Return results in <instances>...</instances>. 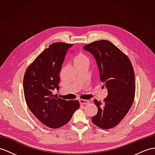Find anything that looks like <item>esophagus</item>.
Segmentation results:
<instances>
[{"label":"esophagus","instance_id":"34e87169","mask_svg":"<svg viewBox=\"0 0 155 155\" xmlns=\"http://www.w3.org/2000/svg\"><path fill=\"white\" fill-rule=\"evenodd\" d=\"M89 100H85V99H80V103L81 104H88L89 103Z\"/></svg>","mask_w":155,"mask_h":155}]
</instances>
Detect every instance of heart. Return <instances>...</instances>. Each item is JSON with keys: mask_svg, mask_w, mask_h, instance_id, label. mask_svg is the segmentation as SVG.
<instances>
[{"mask_svg": "<svg viewBox=\"0 0 155 155\" xmlns=\"http://www.w3.org/2000/svg\"><path fill=\"white\" fill-rule=\"evenodd\" d=\"M74 63L76 64H89V58L85 54L80 53L74 58Z\"/></svg>", "mask_w": 155, "mask_h": 155, "instance_id": "1", "label": "heart"}]
</instances>
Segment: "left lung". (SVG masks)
Masks as SVG:
<instances>
[{
  "mask_svg": "<svg viewBox=\"0 0 155 155\" xmlns=\"http://www.w3.org/2000/svg\"><path fill=\"white\" fill-rule=\"evenodd\" d=\"M84 49L96 60L101 81L108 90L103 103L94 100L97 114L93 123L101 129L112 128L122 121L133 104L135 81L129 58L107 40L96 41L85 45Z\"/></svg>",
  "mask_w": 155,
  "mask_h": 155,
  "instance_id": "left-lung-1",
  "label": "left lung"
}]
</instances>
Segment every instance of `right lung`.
<instances>
[{"mask_svg": "<svg viewBox=\"0 0 155 155\" xmlns=\"http://www.w3.org/2000/svg\"><path fill=\"white\" fill-rule=\"evenodd\" d=\"M72 44L54 43L41 52L25 71L23 86L29 110L44 125L58 128L70 121L80 107L77 100L66 101L52 94L59 89L60 71Z\"/></svg>", "mask_w": 155, "mask_h": 155, "instance_id": "obj_1", "label": "right lung"}]
</instances>
